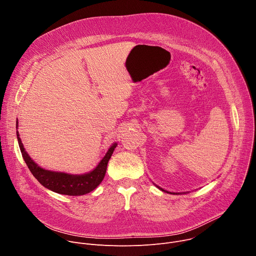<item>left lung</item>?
Masks as SVG:
<instances>
[{
  "instance_id": "left-lung-1",
  "label": "left lung",
  "mask_w": 256,
  "mask_h": 256,
  "mask_svg": "<svg viewBox=\"0 0 256 256\" xmlns=\"http://www.w3.org/2000/svg\"><path fill=\"white\" fill-rule=\"evenodd\" d=\"M160 190H162V188H160ZM164 192H166V190H164Z\"/></svg>"
}]
</instances>
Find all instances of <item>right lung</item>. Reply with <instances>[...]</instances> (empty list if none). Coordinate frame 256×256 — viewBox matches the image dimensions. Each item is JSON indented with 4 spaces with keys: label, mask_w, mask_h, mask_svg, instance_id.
Segmentation results:
<instances>
[{
    "label": "right lung",
    "mask_w": 256,
    "mask_h": 256,
    "mask_svg": "<svg viewBox=\"0 0 256 256\" xmlns=\"http://www.w3.org/2000/svg\"><path fill=\"white\" fill-rule=\"evenodd\" d=\"M17 138L22 153V157L26 165L28 166L30 172L38 180L40 184L56 194L66 196H83L95 190L103 180L108 161L110 159L116 147V144H114L109 148L106 155L103 157V159L100 161L98 166L93 171L83 175H72L64 172L50 171L40 167L35 162H33V160L24 150L23 144L21 142V138H19L18 132Z\"/></svg>",
    "instance_id": "obj_1"
}]
</instances>
